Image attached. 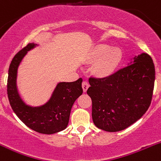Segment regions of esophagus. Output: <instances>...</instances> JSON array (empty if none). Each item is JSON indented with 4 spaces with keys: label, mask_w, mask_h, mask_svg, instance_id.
Here are the masks:
<instances>
[{
    "label": "esophagus",
    "mask_w": 161,
    "mask_h": 161,
    "mask_svg": "<svg viewBox=\"0 0 161 161\" xmlns=\"http://www.w3.org/2000/svg\"><path fill=\"white\" fill-rule=\"evenodd\" d=\"M82 90H83V91L86 92L87 89L89 88L88 82H86V81H83L82 83Z\"/></svg>",
    "instance_id": "esophagus-1"
}]
</instances>
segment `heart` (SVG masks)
<instances>
[{"label":"heart","mask_w":161,"mask_h":161,"mask_svg":"<svg viewBox=\"0 0 161 161\" xmlns=\"http://www.w3.org/2000/svg\"><path fill=\"white\" fill-rule=\"evenodd\" d=\"M96 60L102 59L98 64L97 70L100 74H108L119 64L122 60V52L119 49H112L109 46H102L95 53Z\"/></svg>","instance_id":"obj_1"}]
</instances>
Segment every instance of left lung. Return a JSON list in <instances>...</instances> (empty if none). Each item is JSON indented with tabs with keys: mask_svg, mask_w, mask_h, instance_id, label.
<instances>
[{
	"mask_svg": "<svg viewBox=\"0 0 161 161\" xmlns=\"http://www.w3.org/2000/svg\"><path fill=\"white\" fill-rule=\"evenodd\" d=\"M154 81L153 61L145 53L112 75L90 77L87 94L92 100L95 126L105 131L116 132L135 124L150 105Z\"/></svg>",
	"mask_w": 161,
	"mask_h": 161,
	"instance_id": "8db88e82",
	"label": "left lung"
}]
</instances>
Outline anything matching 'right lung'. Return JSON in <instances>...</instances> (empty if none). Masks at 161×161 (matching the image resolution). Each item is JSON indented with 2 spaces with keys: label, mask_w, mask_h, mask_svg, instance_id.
Wrapping results in <instances>:
<instances>
[{
  "label": "right lung",
  "mask_w": 161,
  "mask_h": 161,
  "mask_svg": "<svg viewBox=\"0 0 161 161\" xmlns=\"http://www.w3.org/2000/svg\"><path fill=\"white\" fill-rule=\"evenodd\" d=\"M36 46L29 43L12 59L8 76V97L13 112L25 125L38 133L52 135L64 130L68 126L73 104L82 93V79L59 82L50 99L43 105L31 107L25 104L17 90V69L24 56Z\"/></svg>",
  "instance_id": "1"
}]
</instances>
